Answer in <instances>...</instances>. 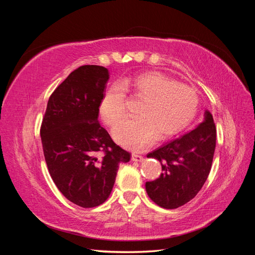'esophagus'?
Returning <instances> with one entry per match:
<instances>
[{
  "mask_svg": "<svg viewBox=\"0 0 255 255\" xmlns=\"http://www.w3.org/2000/svg\"><path fill=\"white\" fill-rule=\"evenodd\" d=\"M132 160L133 161H142L143 160V156L138 155V154H132Z\"/></svg>",
  "mask_w": 255,
  "mask_h": 255,
  "instance_id": "1",
  "label": "esophagus"
}]
</instances>
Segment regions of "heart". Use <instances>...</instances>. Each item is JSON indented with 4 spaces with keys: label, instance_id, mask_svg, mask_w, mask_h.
<instances>
[{
    "label": "heart",
    "instance_id": "1",
    "mask_svg": "<svg viewBox=\"0 0 255 255\" xmlns=\"http://www.w3.org/2000/svg\"><path fill=\"white\" fill-rule=\"evenodd\" d=\"M144 99L135 118H128L115 128V140L128 149L140 151L158 139L179 133L195 118L200 99L195 88L173 82L159 72H145L132 80L114 84L106 90L100 104V114L110 127H115L127 113V95Z\"/></svg>",
    "mask_w": 255,
    "mask_h": 255
}]
</instances>
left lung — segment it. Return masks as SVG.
Returning a JSON list of instances; mask_svg holds the SVG:
<instances>
[{
	"instance_id": "left-lung-1",
	"label": "left lung",
	"mask_w": 255,
	"mask_h": 255,
	"mask_svg": "<svg viewBox=\"0 0 255 255\" xmlns=\"http://www.w3.org/2000/svg\"><path fill=\"white\" fill-rule=\"evenodd\" d=\"M216 148V126L210 112L190 132L149 153L160 161L161 173L146 182L145 190L154 203L173 210L194 199L210 174Z\"/></svg>"
}]
</instances>
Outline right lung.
I'll return each instance as SVG.
<instances>
[{
	"instance_id": "right-lung-1",
	"label": "right lung",
	"mask_w": 255,
	"mask_h": 255,
	"mask_svg": "<svg viewBox=\"0 0 255 255\" xmlns=\"http://www.w3.org/2000/svg\"><path fill=\"white\" fill-rule=\"evenodd\" d=\"M109 78L102 66L75 69L50 96L40 127L53 182L69 201L84 208L106 201L119 164L130 158L98 120Z\"/></svg>"
}]
</instances>
